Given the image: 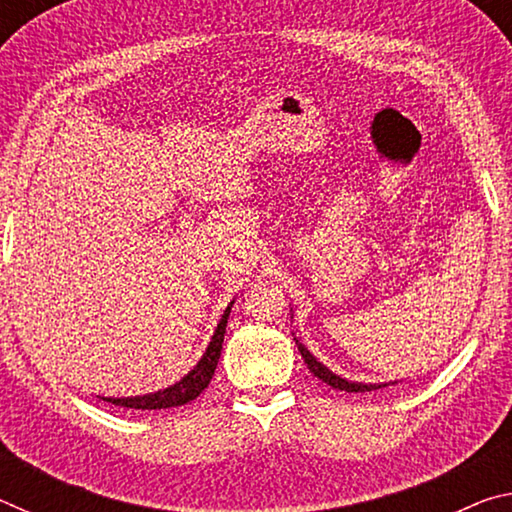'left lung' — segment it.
<instances>
[{
    "label": "left lung",
    "instance_id": "1",
    "mask_svg": "<svg viewBox=\"0 0 512 512\" xmlns=\"http://www.w3.org/2000/svg\"><path fill=\"white\" fill-rule=\"evenodd\" d=\"M296 345H298V350H300V354H302V359H305V363H307V368L314 372V377H318V379H323L327 386H332V388H339V391H348V393H363V391H375V388H381V386H375V384H357V381H348V379H343V377H339V375H334L332 370H327L323 363L320 361H316V357L314 354H311L305 345L302 343H298L296 341Z\"/></svg>",
    "mask_w": 512,
    "mask_h": 512
}]
</instances>
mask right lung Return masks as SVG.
Returning <instances> with one entry per match:
<instances>
[{"instance_id":"1","label":"right lung","mask_w":512,"mask_h":512,"mask_svg":"<svg viewBox=\"0 0 512 512\" xmlns=\"http://www.w3.org/2000/svg\"><path fill=\"white\" fill-rule=\"evenodd\" d=\"M230 307L225 309V314L221 316L219 327H216V332L212 336L210 345H207L203 359L198 361V366L189 372L187 377L180 379L178 384L164 388V391H158V393L142 395V397H103V402H110L115 406H126V409H135V411H160V409H171V406H183L187 402L196 400V397L205 391L207 384H210V379L216 370V363H219Z\"/></svg>"}]
</instances>
